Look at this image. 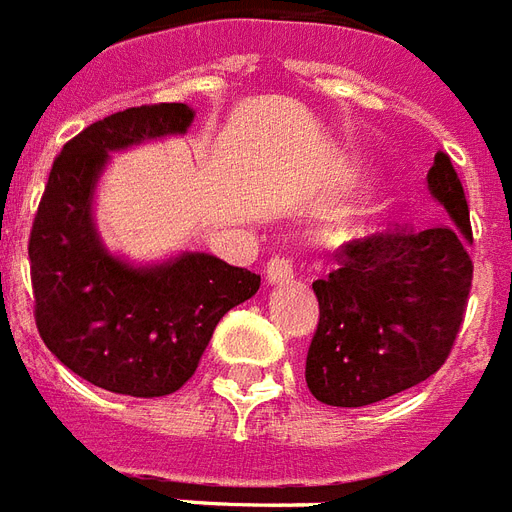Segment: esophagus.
Instances as JSON below:
<instances>
[{"mask_svg": "<svg viewBox=\"0 0 512 512\" xmlns=\"http://www.w3.org/2000/svg\"><path fill=\"white\" fill-rule=\"evenodd\" d=\"M296 277V261L293 256H285V253H277L267 261V280L282 285V282H293Z\"/></svg>", "mask_w": 512, "mask_h": 512, "instance_id": "1", "label": "esophagus"}]
</instances>
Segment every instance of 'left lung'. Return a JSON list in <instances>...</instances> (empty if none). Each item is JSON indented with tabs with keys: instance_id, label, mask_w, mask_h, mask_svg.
<instances>
[{
	"instance_id": "8db88e82",
	"label": "left lung",
	"mask_w": 512,
	"mask_h": 512,
	"mask_svg": "<svg viewBox=\"0 0 512 512\" xmlns=\"http://www.w3.org/2000/svg\"><path fill=\"white\" fill-rule=\"evenodd\" d=\"M439 224H396L335 251L312 285L320 322L306 351V386L333 407H365L431 378L457 341L473 285L470 211L452 158L428 171Z\"/></svg>"
}]
</instances>
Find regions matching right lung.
<instances>
[{
	"mask_svg": "<svg viewBox=\"0 0 512 512\" xmlns=\"http://www.w3.org/2000/svg\"><path fill=\"white\" fill-rule=\"evenodd\" d=\"M185 102H158L94 121L52 163L28 237L34 320L47 349L94 386L129 396L174 394L195 375L211 335L261 277L208 253L134 269L92 227L94 179L108 150L182 134Z\"/></svg>",
	"mask_w": 512,
	"mask_h": 512,
	"instance_id": "right-lung-1",
	"label": "right lung"
}]
</instances>
